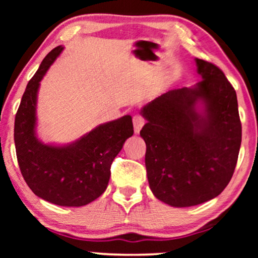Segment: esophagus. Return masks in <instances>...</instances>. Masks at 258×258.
<instances>
[{"instance_id": "1", "label": "esophagus", "mask_w": 258, "mask_h": 258, "mask_svg": "<svg viewBox=\"0 0 258 258\" xmlns=\"http://www.w3.org/2000/svg\"><path fill=\"white\" fill-rule=\"evenodd\" d=\"M133 121H134V129H135V133L139 134L140 130L142 129V126L144 125V123H146V121H144V118L141 115L134 116Z\"/></svg>"}]
</instances>
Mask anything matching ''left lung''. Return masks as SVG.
I'll use <instances>...</instances> for the list:
<instances>
[{
    "mask_svg": "<svg viewBox=\"0 0 258 258\" xmlns=\"http://www.w3.org/2000/svg\"><path fill=\"white\" fill-rule=\"evenodd\" d=\"M202 80L144 105L141 130L148 182L156 199L185 208L210 201L234 175L242 141L237 96L223 72L196 58ZM203 110L198 111V103Z\"/></svg>",
    "mask_w": 258,
    "mask_h": 258,
    "instance_id": "8db88e82",
    "label": "left lung"
}]
</instances>
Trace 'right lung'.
I'll use <instances>...</instances> for the list:
<instances>
[{"label":"right lung","mask_w":258,"mask_h":258,"mask_svg":"<svg viewBox=\"0 0 258 258\" xmlns=\"http://www.w3.org/2000/svg\"><path fill=\"white\" fill-rule=\"evenodd\" d=\"M63 50L58 45L29 81L15 116L16 156L21 174L35 195L56 206L82 207L105 191L110 167L133 136L132 116L103 123L75 142L50 146L36 137V102L41 80Z\"/></svg>","instance_id":"right-lung-1"}]
</instances>
